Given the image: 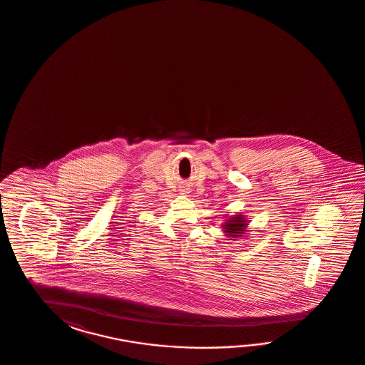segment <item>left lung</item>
Masks as SVG:
<instances>
[{"label":"left lung","instance_id":"left-lung-1","mask_svg":"<svg viewBox=\"0 0 365 365\" xmlns=\"http://www.w3.org/2000/svg\"><path fill=\"white\" fill-rule=\"evenodd\" d=\"M223 226L225 231L231 237H242V234L246 231L247 220L243 218V215H237L230 218Z\"/></svg>","mask_w":365,"mask_h":365}]
</instances>
